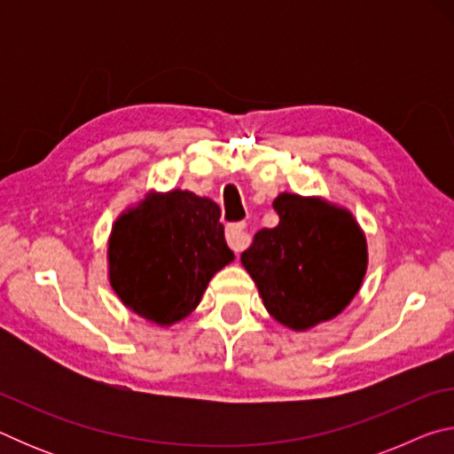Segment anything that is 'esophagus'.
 <instances>
[{"instance_id":"1","label":"esophagus","mask_w":454,"mask_h":454,"mask_svg":"<svg viewBox=\"0 0 454 454\" xmlns=\"http://www.w3.org/2000/svg\"><path fill=\"white\" fill-rule=\"evenodd\" d=\"M226 242L234 252H242L250 242V236L246 232L244 222H236V224L226 226Z\"/></svg>"}]
</instances>
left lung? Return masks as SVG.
Listing matches in <instances>:
<instances>
[{
	"mask_svg": "<svg viewBox=\"0 0 454 454\" xmlns=\"http://www.w3.org/2000/svg\"><path fill=\"white\" fill-rule=\"evenodd\" d=\"M278 226L254 234L242 266L266 310L292 330H309L350 304L366 272V240L356 220L322 198L280 194Z\"/></svg>",
	"mask_w": 454,
	"mask_h": 454,
	"instance_id": "left-lung-1",
	"label": "left lung"
}]
</instances>
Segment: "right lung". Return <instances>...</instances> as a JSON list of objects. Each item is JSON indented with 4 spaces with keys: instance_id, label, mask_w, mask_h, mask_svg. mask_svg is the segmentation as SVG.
Masks as SVG:
<instances>
[{
    "instance_id": "1",
    "label": "right lung",
    "mask_w": 454,
    "mask_h": 454,
    "mask_svg": "<svg viewBox=\"0 0 454 454\" xmlns=\"http://www.w3.org/2000/svg\"><path fill=\"white\" fill-rule=\"evenodd\" d=\"M110 282L129 310L160 326L186 318L234 260L220 208L188 190L152 194L112 228Z\"/></svg>"
}]
</instances>
